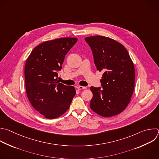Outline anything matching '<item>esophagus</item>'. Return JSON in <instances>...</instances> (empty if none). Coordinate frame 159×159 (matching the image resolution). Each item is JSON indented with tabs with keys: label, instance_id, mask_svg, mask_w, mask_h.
<instances>
[{
	"label": "esophagus",
	"instance_id": "34e87169",
	"mask_svg": "<svg viewBox=\"0 0 159 159\" xmlns=\"http://www.w3.org/2000/svg\"><path fill=\"white\" fill-rule=\"evenodd\" d=\"M86 89H87V87H84V86H78L77 87L78 90H85Z\"/></svg>",
	"mask_w": 159,
	"mask_h": 159
}]
</instances>
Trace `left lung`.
<instances>
[{
    "label": "left lung",
    "mask_w": 159,
    "mask_h": 159,
    "mask_svg": "<svg viewBox=\"0 0 159 159\" xmlns=\"http://www.w3.org/2000/svg\"><path fill=\"white\" fill-rule=\"evenodd\" d=\"M90 47L97 70H103L102 89L90 87L93 97L90 109L98 115L109 117L119 114L130 103L135 87L134 63L126 48L104 36L85 38Z\"/></svg>",
    "instance_id": "1"
}]
</instances>
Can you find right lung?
<instances>
[{"label": "right lung", "instance_id": "right-lung-1", "mask_svg": "<svg viewBox=\"0 0 159 159\" xmlns=\"http://www.w3.org/2000/svg\"><path fill=\"white\" fill-rule=\"evenodd\" d=\"M77 42L74 37L45 41L33 49L26 61L24 75L28 99L47 119L62 116L76 93L74 87L59 83L57 72L61 70L66 55Z\"/></svg>", "mask_w": 159, "mask_h": 159}]
</instances>
